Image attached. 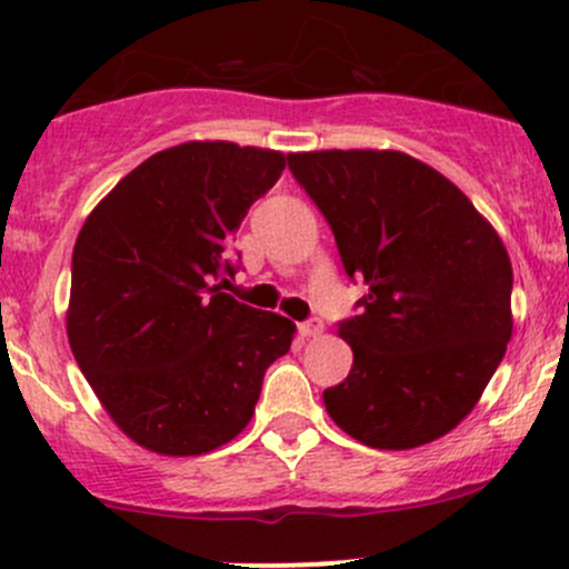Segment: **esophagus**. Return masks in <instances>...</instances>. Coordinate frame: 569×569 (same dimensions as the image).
<instances>
[{"mask_svg": "<svg viewBox=\"0 0 569 569\" xmlns=\"http://www.w3.org/2000/svg\"><path fill=\"white\" fill-rule=\"evenodd\" d=\"M321 332H323L321 318H308V321L299 323V335L302 337H318Z\"/></svg>", "mask_w": 569, "mask_h": 569, "instance_id": "esophagus-1", "label": "esophagus"}]
</instances>
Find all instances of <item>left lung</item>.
<instances>
[{
    "label": "left lung",
    "mask_w": 569,
    "mask_h": 569,
    "mask_svg": "<svg viewBox=\"0 0 569 569\" xmlns=\"http://www.w3.org/2000/svg\"><path fill=\"white\" fill-rule=\"evenodd\" d=\"M332 227L361 313L340 321L353 367L323 391L342 432L408 451L448 435L502 361L513 267L489 221L446 174L399 151L289 153Z\"/></svg>",
    "instance_id": "8db88e82"
}]
</instances>
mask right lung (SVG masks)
I'll return each instance as SVG.
<instances>
[{"mask_svg": "<svg viewBox=\"0 0 569 569\" xmlns=\"http://www.w3.org/2000/svg\"><path fill=\"white\" fill-rule=\"evenodd\" d=\"M286 156L183 142L142 161L86 218L72 251L67 337L123 435L199 457L251 421L267 367L297 327L223 295L229 251Z\"/></svg>", "mask_w": 569, "mask_h": 569, "instance_id": "obj_1", "label": "right lung"}]
</instances>
